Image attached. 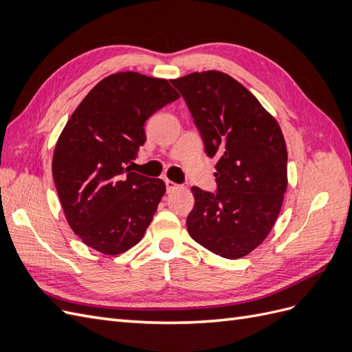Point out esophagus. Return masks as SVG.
Instances as JSON below:
<instances>
[{
	"instance_id": "esophagus-1",
	"label": "esophagus",
	"mask_w": 352,
	"mask_h": 352,
	"mask_svg": "<svg viewBox=\"0 0 352 352\" xmlns=\"http://www.w3.org/2000/svg\"><path fill=\"white\" fill-rule=\"evenodd\" d=\"M166 186H167V190H168V192H172V190H175V189H177V188H179V185H177V184H175L173 180H168V179H166Z\"/></svg>"
}]
</instances>
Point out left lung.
<instances>
[{
  "mask_svg": "<svg viewBox=\"0 0 352 352\" xmlns=\"http://www.w3.org/2000/svg\"><path fill=\"white\" fill-rule=\"evenodd\" d=\"M204 141L217 157V194L194 186L190 238L220 257L236 260L267 238L287 186V151L279 123L229 74L207 70L173 79Z\"/></svg>",
  "mask_w": 352,
  "mask_h": 352,
  "instance_id": "8db88e82",
  "label": "left lung"
}]
</instances>
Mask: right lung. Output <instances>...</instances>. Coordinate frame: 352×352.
I'll use <instances>...</instances> for the list:
<instances>
[{"instance_id":"1","label":"right lung","mask_w":352,"mask_h":352,"mask_svg":"<svg viewBox=\"0 0 352 352\" xmlns=\"http://www.w3.org/2000/svg\"><path fill=\"white\" fill-rule=\"evenodd\" d=\"M177 98L166 79L119 72L95 85L61 131L52 176L69 226L89 248L119 255L144 238L166 185L127 164L145 144L148 117Z\"/></svg>"}]
</instances>
